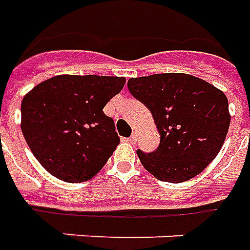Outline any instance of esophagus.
Returning a JSON list of instances; mask_svg holds the SVG:
<instances>
[{"label":"esophagus","mask_w":250,"mask_h":250,"mask_svg":"<svg viewBox=\"0 0 250 250\" xmlns=\"http://www.w3.org/2000/svg\"><path fill=\"white\" fill-rule=\"evenodd\" d=\"M128 140H129V143H132V144H134V143L137 141V133L134 132V133L130 134V137H129Z\"/></svg>","instance_id":"esophagus-1"}]
</instances>
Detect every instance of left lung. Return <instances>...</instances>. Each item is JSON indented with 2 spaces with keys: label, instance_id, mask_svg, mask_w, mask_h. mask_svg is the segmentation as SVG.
<instances>
[{
  "label": "left lung",
  "instance_id": "8db88e82",
  "mask_svg": "<svg viewBox=\"0 0 250 250\" xmlns=\"http://www.w3.org/2000/svg\"><path fill=\"white\" fill-rule=\"evenodd\" d=\"M128 88L149 109L160 133L153 152L137 150L146 171L162 182L180 183L213 162L230 125L229 102L221 90L178 72L130 78Z\"/></svg>",
  "mask_w": 250,
  "mask_h": 250
}]
</instances>
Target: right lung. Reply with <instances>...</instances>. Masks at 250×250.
<instances>
[{"label":"right lung","mask_w":250,"mask_h":250,"mask_svg":"<svg viewBox=\"0 0 250 250\" xmlns=\"http://www.w3.org/2000/svg\"><path fill=\"white\" fill-rule=\"evenodd\" d=\"M125 78L58 75L26 94L21 130L39 163L68 183L91 179L120 143L114 121L104 113Z\"/></svg>","instance_id":"right-lung-1"}]
</instances>
